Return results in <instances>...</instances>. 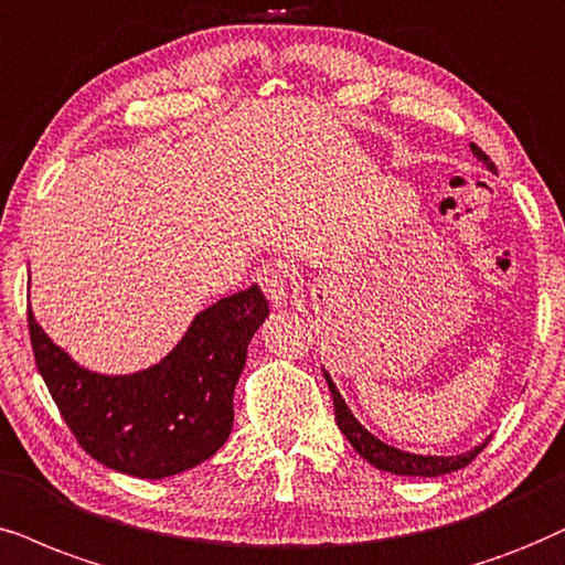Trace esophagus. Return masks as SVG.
<instances>
[{
  "label": "esophagus",
  "mask_w": 565,
  "mask_h": 565,
  "mask_svg": "<svg viewBox=\"0 0 565 565\" xmlns=\"http://www.w3.org/2000/svg\"><path fill=\"white\" fill-rule=\"evenodd\" d=\"M258 284H260V289L266 291L270 305L274 307L287 305L289 281H287V270H284L281 263H263L258 270Z\"/></svg>",
  "instance_id": "obj_1"
}]
</instances>
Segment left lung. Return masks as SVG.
<instances>
[{
    "label": "left lung",
    "mask_w": 565,
    "mask_h": 565,
    "mask_svg": "<svg viewBox=\"0 0 565 565\" xmlns=\"http://www.w3.org/2000/svg\"><path fill=\"white\" fill-rule=\"evenodd\" d=\"M472 153L480 159L484 167H488L492 174H498L495 171V163L490 161V156L482 151V148H477L472 142ZM326 383L328 388H331V396H333V409H335V425H339V430L347 435V440L352 443L354 451L362 456V459L373 463V467L381 469V472H391V475H404V477H438V475H451L456 469H463L469 461L475 459L477 454L482 451L484 446H488V440L480 443V446H475L472 451L467 454H459V456H423V454H409V451H398V448L388 446V443L377 440L373 433H367L365 427L356 423V417L349 409L344 398H341L339 388H335L331 375L326 373Z\"/></svg>",
    "instance_id": "obj_1"
}]
</instances>
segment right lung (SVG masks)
Returning <instances> with one entry per match:
<instances>
[{"label": "right lung", "instance_id": "add662e5", "mask_svg": "<svg viewBox=\"0 0 565 565\" xmlns=\"http://www.w3.org/2000/svg\"><path fill=\"white\" fill-rule=\"evenodd\" d=\"M266 318L268 299L253 284L198 312L159 365L102 375L56 347L28 305L35 367L64 423L85 454L140 480L188 472L224 446L247 344Z\"/></svg>", "mask_w": 565, "mask_h": 565}]
</instances>
